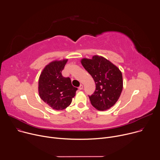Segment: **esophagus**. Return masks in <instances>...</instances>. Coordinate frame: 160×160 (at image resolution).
<instances>
[{
  "instance_id": "1",
  "label": "esophagus",
  "mask_w": 160,
  "mask_h": 160,
  "mask_svg": "<svg viewBox=\"0 0 160 160\" xmlns=\"http://www.w3.org/2000/svg\"><path fill=\"white\" fill-rule=\"evenodd\" d=\"M78 89L79 90H82L83 89V85L81 84L80 86H79V87H78Z\"/></svg>"
}]
</instances>
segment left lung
Wrapping results in <instances>:
<instances>
[{
    "mask_svg": "<svg viewBox=\"0 0 160 160\" xmlns=\"http://www.w3.org/2000/svg\"><path fill=\"white\" fill-rule=\"evenodd\" d=\"M81 62L96 83L94 92L88 96L91 104L99 111L109 109L121 95L123 89L122 72L102 56H94L92 59L84 58Z\"/></svg>",
    "mask_w": 160,
    "mask_h": 160,
    "instance_id": "obj_1",
    "label": "left lung"
}]
</instances>
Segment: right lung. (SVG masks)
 Returning <instances> with one entry per match:
<instances>
[{
  "instance_id": "obj_1",
  "label": "right lung",
  "mask_w": 160,
  "mask_h": 160,
  "mask_svg": "<svg viewBox=\"0 0 160 160\" xmlns=\"http://www.w3.org/2000/svg\"><path fill=\"white\" fill-rule=\"evenodd\" d=\"M67 61L64 59L49 63L45 67L38 80L40 98L56 110L64 109L69 106L78 90L72 85L70 78L62 75Z\"/></svg>"
}]
</instances>
